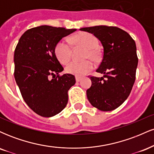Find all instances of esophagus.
<instances>
[{"label": "esophagus", "mask_w": 154, "mask_h": 154, "mask_svg": "<svg viewBox=\"0 0 154 154\" xmlns=\"http://www.w3.org/2000/svg\"><path fill=\"white\" fill-rule=\"evenodd\" d=\"M75 79H76V81H77V82H80L81 79H82V78H81L80 77H77V76H76Z\"/></svg>", "instance_id": "obj_1"}]
</instances>
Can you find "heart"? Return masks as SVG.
I'll return each mask as SVG.
<instances>
[{
  "mask_svg": "<svg viewBox=\"0 0 154 154\" xmlns=\"http://www.w3.org/2000/svg\"><path fill=\"white\" fill-rule=\"evenodd\" d=\"M70 43L74 47L80 46L86 49L85 53V59H91L96 61L99 58V54L97 50L98 41L93 35L85 32H80L72 35L69 38ZM54 53L56 58L63 64L67 63L72 57V48L64 40H60L56 43L54 48ZM93 64L89 60L77 62L72 61L66 66V72L70 75L81 77L91 71Z\"/></svg>",
  "mask_w": 154,
  "mask_h": 154,
  "instance_id": "1",
  "label": "heart"
}]
</instances>
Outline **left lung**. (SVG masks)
Segmentation results:
<instances>
[{"label": "left lung", "instance_id": "1", "mask_svg": "<svg viewBox=\"0 0 154 154\" xmlns=\"http://www.w3.org/2000/svg\"><path fill=\"white\" fill-rule=\"evenodd\" d=\"M79 29L96 37L103 48L102 61L96 70L103 76H91L88 99L100 111L114 110L128 98L135 83L138 63L135 40L116 26L100 25Z\"/></svg>", "mask_w": 154, "mask_h": 154}]
</instances>
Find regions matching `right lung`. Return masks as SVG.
Returning a JSON list of instances; mask_svg holds the SVG:
<instances>
[{"label": "right lung", "mask_w": 154, "mask_h": 154, "mask_svg": "<svg viewBox=\"0 0 154 154\" xmlns=\"http://www.w3.org/2000/svg\"><path fill=\"white\" fill-rule=\"evenodd\" d=\"M75 31L48 25L31 28L15 48L16 82L28 106L43 117L56 115L66 107L68 91L76 82L74 75H59L63 68L54 53L56 43Z\"/></svg>", "instance_id": "add662e5"}]
</instances>
